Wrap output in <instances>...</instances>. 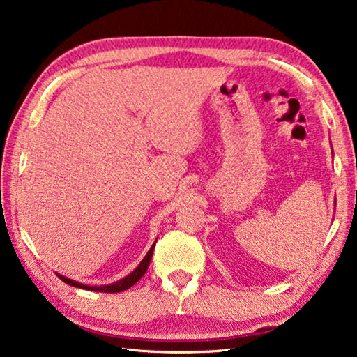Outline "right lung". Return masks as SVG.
Wrapping results in <instances>:
<instances>
[{
  "label": "right lung",
  "mask_w": 357,
  "mask_h": 357,
  "mask_svg": "<svg viewBox=\"0 0 357 357\" xmlns=\"http://www.w3.org/2000/svg\"><path fill=\"white\" fill-rule=\"evenodd\" d=\"M154 246H155V243L151 246V250L148 251V254H146L144 259L141 260L138 267L135 268V270L132 271V273L127 275L126 278L119 280V281H116V282H111V284H105V286H87V284H82V282H77V281H75V280L66 278V276H63V275L56 273V276H59V278H60L61 281H65L66 284L75 286V287H81V289L95 291V292H111V294H112V292H122V291H126V289H130V287H132L133 284H137V282L141 280V276H143V275L146 273V270H148L149 262H151V259H152V252H154Z\"/></svg>",
  "instance_id": "obj_1"
}]
</instances>
